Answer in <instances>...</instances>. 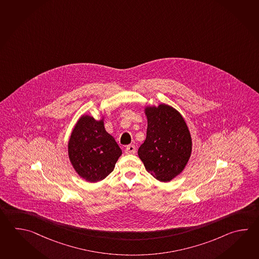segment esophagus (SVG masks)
I'll return each mask as SVG.
<instances>
[{"label": "esophagus", "instance_id": "obj_1", "mask_svg": "<svg viewBox=\"0 0 259 259\" xmlns=\"http://www.w3.org/2000/svg\"><path fill=\"white\" fill-rule=\"evenodd\" d=\"M136 151H137L136 150V147L134 145H129L125 148V153L126 154H135Z\"/></svg>", "mask_w": 259, "mask_h": 259}]
</instances>
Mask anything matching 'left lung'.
<instances>
[{
    "instance_id": "left-lung-1",
    "label": "left lung",
    "mask_w": 259,
    "mask_h": 259,
    "mask_svg": "<svg viewBox=\"0 0 259 259\" xmlns=\"http://www.w3.org/2000/svg\"><path fill=\"white\" fill-rule=\"evenodd\" d=\"M147 138L138 157L155 179L168 183L183 172L192 153V138L184 117L174 107L145 106Z\"/></svg>"
}]
</instances>
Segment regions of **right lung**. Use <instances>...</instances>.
Instances as JSON below:
<instances>
[{"instance_id": "1", "label": "right lung", "mask_w": 259, "mask_h": 259, "mask_svg": "<svg viewBox=\"0 0 259 259\" xmlns=\"http://www.w3.org/2000/svg\"><path fill=\"white\" fill-rule=\"evenodd\" d=\"M104 119L103 114L99 121L81 115L69 138V160L75 172L90 183L105 179L121 155L115 139L106 131Z\"/></svg>"}]
</instances>
